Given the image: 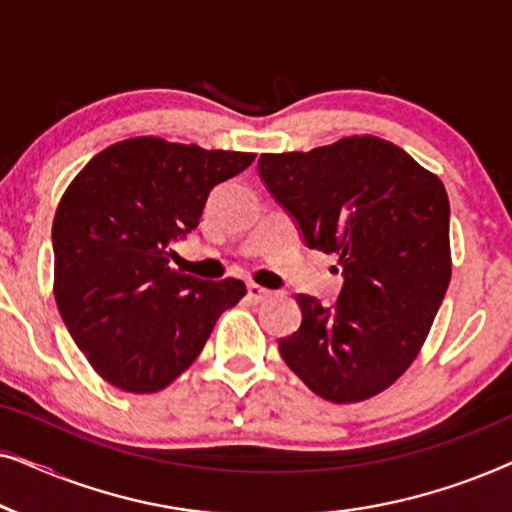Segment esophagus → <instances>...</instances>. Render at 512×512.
Instances as JSON below:
<instances>
[{"label": "esophagus", "instance_id": "34e87169", "mask_svg": "<svg viewBox=\"0 0 512 512\" xmlns=\"http://www.w3.org/2000/svg\"><path fill=\"white\" fill-rule=\"evenodd\" d=\"M272 296V291H268V289H263V286H258V284H247V298L251 300V303H263L265 298H270Z\"/></svg>", "mask_w": 512, "mask_h": 512}]
</instances>
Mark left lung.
<instances>
[{"label": "left lung", "instance_id": "obj_1", "mask_svg": "<svg viewBox=\"0 0 512 512\" xmlns=\"http://www.w3.org/2000/svg\"><path fill=\"white\" fill-rule=\"evenodd\" d=\"M258 172L307 247L338 256L345 277L333 307L298 293L303 321L279 354L326 401L377 396L417 359L450 284L443 181L373 135L263 153Z\"/></svg>", "mask_w": 512, "mask_h": 512}]
</instances>
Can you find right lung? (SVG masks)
Returning a JSON list of instances; mask_svg holds the SVG:
<instances>
[{
  "mask_svg": "<svg viewBox=\"0 0 512 512\" xmlns=\"http://www.w3.org/2000/svg\"><path fill=\"white\" fill-rule=\"evenodd\" d=\"M256 153L160 137L107 146L72 179L53 219V293L69 335L111 387L156 394L205 347L247 293L170 268V244L198 226L207 195Z\"/></svg>",
  "mask_w": 512,
  "mask_h": 512,
  "instance_id": "1",
  "label": "right lung"
}]
</instances>
